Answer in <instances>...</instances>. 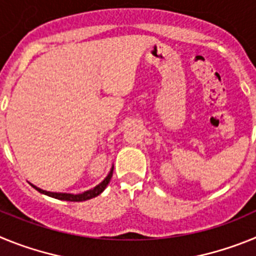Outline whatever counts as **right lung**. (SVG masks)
Segmentation results:
<instances>
[{"mask_svg": "<svg viewBox=\"0 0 256 256\" xmlns=\"http://www.w3.org/2000/svg\"><path fill=\"white\" fill-rule=\"evenodd\" d=\"M112 170H114V165L112 166L108 174L105 177V180H102L101 183H98L97 186H94V188L91 190H87V191L82 192V194H68V192H51V191H46V190H42L40 187L34 186V184H32V186L34 187L38 192L40 194H44V195L50 196V198H58V200H64V201H86V200H90V198H94L96 196H98L106 188V186L108 184L110 180L112 177Z\"/></svg>", "mask_w": 256, "mask_h": 256, "instance_id": "add662e5", "label": "right lung"}]
</instances>
